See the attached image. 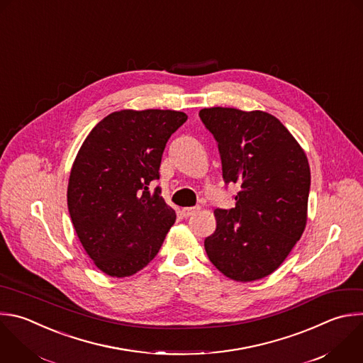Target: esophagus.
I'll list each match as a JSON object with an SVG mask.
<instances>
[{"mask_svg": "<svg viewBox=\"0 0 363 363\" xmlns=\"http://www.w3.org/2000/svg\"><path fill=\"white\" fill-rule=\"evenodd\" d=\"M199 209V206H191V208H182L181 209V213H182V216L184 218H188V216H191V215H194L196 211Z\"/></svg>", "mask_w": 363, "mask_h": 363, "instance_id": "esophagus-1", "label": "esophagus"}]
</instances>
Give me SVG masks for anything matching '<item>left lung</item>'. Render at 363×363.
<instances>
[{
    "label": "left lung",
    "instance_id": "1",
    "mask_svg": "<svg viewBox=\"0 0 363 363\" xmlns=\"http://www.w3.org/2000/svg\"><path fill=\"white\" fill-rule=\"evenodd\" d=\"M199 116L218 143L223 181L240 188L235 208L215 209L216 229L203 242L206 255L229 279H262L281 267L305 230L306 154L268 112L213 106Z\"/></svg>",
    "mask_w": 363,
    "mask_h": 363
}]
</instances>
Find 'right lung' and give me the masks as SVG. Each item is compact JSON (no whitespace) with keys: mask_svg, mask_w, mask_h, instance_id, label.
<instances>
[{"mask_svg":"<svg viewBox=\"0 0 363 363\" xmlns=\"http://www.w3.org/2000/svg\"><path fill=\"white\" fill-rule=\"evenodd\" d=\"M186 113L123 109L106 115L82 143L71 168L67 201L81 245L112 278L145 268L177 219L161 189L162 152Z\"/></svg>","mask_w":363,"mask_h":363,"instance_id":"obj_1","label":"right lung"}]
</instances>
